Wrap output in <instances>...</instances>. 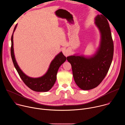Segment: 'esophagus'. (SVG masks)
I'll use <instances>...</instances> for the list:
<instances>
[{"mask_svg": "<svg viewBox=\"0 0 125 125\" xmlns=\"http://www.w3.org/2000/svg\"><path fill=\"white\" fill-rule=\"evenodd\" d=\"M63 54H64V55L65 56H69V51L67 50V49H64V50H63Z\"/></svg>", "mask_w": 125, "mask_h": 125, "instance_id": "1", "label": "esophagus"}]
</instances>
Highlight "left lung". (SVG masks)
<instances>
[{
  "mask_svg": "<svg viewBox=\"0 0 125 125\" xmlns=\"http://www.w3.org/2000/svg\"><path fill=\"white\" fill-rule=\"evenodd\" d=\"M95 21L101 34L100 46L96 54L90 58L82 56L67 57L72 66L75 82L83 90L94 88L102 82L108 72L113 57L114 44L107 20L101 14L96 17Z\"/></svg>",
  "mask_w": 125,
  "mask_h": 125,
  "instance_id": "1",
  "label": "left lung"
}]
</instances>
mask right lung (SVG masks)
I'll use <instances>...</instances> for the list:
<instances>
[{"label": "right lung", "instance_id": "add662e5", "mask_svg": "<svg viewBox=\"0 0 125 125\" xmlns=\"http://www.w3.org/2000/svg\"><path fill=\"white\" fill-rule=\"evenodd\" d=\"M17 25L15 26L11 37V58L18 73L20 78L31 90L37 92H46L49 91L54 84L56 80V75L60 66L66 61V57L60 52L51 62L47 73L42 77L38 78H32L26 76L18 65L14 54L13 50V33L15 31Z\"/></svg>", "mask_w": 125, "mask_h": 125}]
</instances>
